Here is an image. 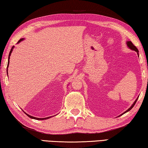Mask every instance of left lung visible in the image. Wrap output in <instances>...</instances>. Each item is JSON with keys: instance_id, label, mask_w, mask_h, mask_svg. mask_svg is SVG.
<instances>
[{"instance_id": "left-lung-1", "label": "left lung", "mask_w": 148, "mask_h": 148, "mask_svg": "<svg viewBox=\"0 0 148 148\" xmlns=\"http://www.w3.org/2000/svg\"><path fill=\"white\" fill-rule=\"evenodd\" d=\"M127 46H128V47H129V48H130V49H131V50H134V51H136V52H137V53H138V50L137 49V48L136 47H135V46L134 45H133V43L131 42V41H128V42H127ZM138 98L136 99V100H135V101H134V103H133L132 104V106H131V107H130L129 109V110H127V111H125V112L124 113H127V111H130V110H131V109L133 108V107H134V106L135 105V103H136V101H137V100H138Z\"/></svg>"}]
</instances>
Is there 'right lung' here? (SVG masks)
Listing matches in <instances>:
<instances>
[{
	"label": "right lung",
	"instance_id": "add662e5",
	"mask_svg": "<svg viewBox=\"0 0 148 148\" xmlns=\"http://www.w3.org/2000/svg\"><path fill=\"white\" fill-rule=\"evenodd\" d=\"M24 39V38H21V39H19V41L18 42V43H19V42H20V41H21V40H23ZM13 48H14V47H12V49H11V50H10V53H9V56H8V64H9V59H10V54H11V53H12V50H13ZM8 66L7 67H8ZM7 71H8V70H7ZM7 73H8V72H7ZM25 114L28 116L29 117H30V118H31V119H37V120H44V119H48V118H50V117H46V118H37V117H32V116H31V115H28V114H27V113H25Z\"/></svg>",
	"mask_w": 148,
	"mask_h": 148
}]
</instances>
